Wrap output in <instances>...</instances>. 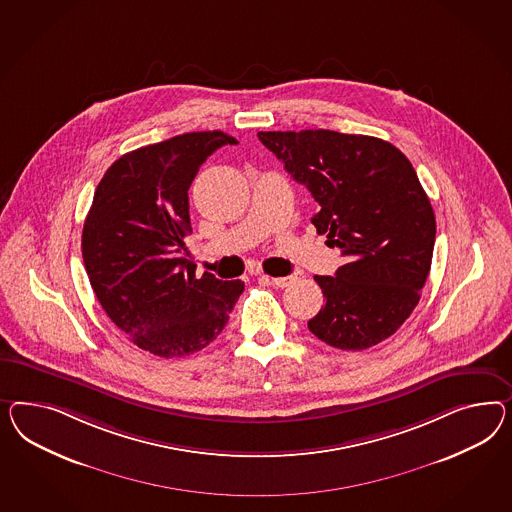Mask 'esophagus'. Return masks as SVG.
<instances>
[{"label":"esophagus","mask_w":512,"mask_h":512,"mask_svg":"<svg viewBox=\"0 0 512 512\" xmlns=\"http://www.w3.org/2000/svg\"><path fill=\"white\" fill-rule=\"evenodd\" d=\"M270 281H272V285H274V287H279V289H285V287H289V285H292V283L296 281V277H270Z\"/></svg>","instance_id":"34e87169"}]
</instances>
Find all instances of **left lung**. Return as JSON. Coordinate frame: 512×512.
Listing matches in <instances>:
<instances>
[{"label": "left lung", "mask_w": 512, "mask_h": 512, "mask_svg": "<svg viewBox=\"0 0 512 512\" xmlns=\"http://www.w3.org/2000/svg\"><path fill=\"white\" fill-rule=\"evenodd\" d=\"M315 197L318 235L341 249L335 276H315L326 304L309 332L341 350L382 343L412 315L432 263L436 218L410 160L384 139L333 130L259 132Z\"/></svg>", "instance_id": "obj_1"}]
</instances>
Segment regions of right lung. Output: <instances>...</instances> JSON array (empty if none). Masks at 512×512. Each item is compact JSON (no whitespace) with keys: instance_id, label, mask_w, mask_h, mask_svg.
Instances as JSON below:
<instances>
[{"instance_id":"obj_1","label":"right lung","mask_w":512,"mask_h":512,"mask_svg":"<svg viewBox=\"0 0 512 512\" xmlns=\"http://www.w3.org/2000/svg\"><path fill=\"white\" fill-rule=\"evenodd\" d=\"M235 143L221 130L182 134L126 152L98 182L83 223V264L111 322L154 356L210 345L244 291L240 279L195 277L182 257L190 184L212 152Z\"/></svg>"}]
</instances>
